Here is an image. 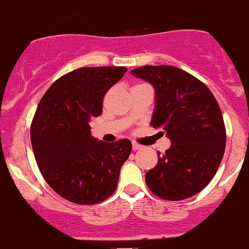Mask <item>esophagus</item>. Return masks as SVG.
Segmentation results:
<instances>
[{"instance_id":"esophagus-1","label":"esophagus","mask_w":249,"mask_h":249,"mask_svg":"<svg viewBox=\"0 0 249 249\" xmlns=\"http://www.w3.org/2000/svg\"><path fill=\"white\" fill-rule=\"evenodd\" d=\"M132 147H133V151H138V149L142 148V146L139 145V143H136V142H133L132 143Z\"/></svg>"}]
</instances>
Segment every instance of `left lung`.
Instances as JSON below:
<instances>
[{
	"mask_svg": "<svg viewBox=\"0 0 249 249\" xmlns=\"http://www.w3.org/2000/svg\"><path fill=\"white\" fill-rule=\"evenodd\" d=\"M132 74L153 85L151 124L172 143L165 154L158 152L157 166L146 173L147 186L162 199L195 196L213 178L226 148V127L215 96L204 83L175 66H141Z\"/></svg>",
	"mask_w": 249,
	"mask_h": 249,
	"instance_id": "8db88e82",
	"label": "left lung"
}]
</instances>
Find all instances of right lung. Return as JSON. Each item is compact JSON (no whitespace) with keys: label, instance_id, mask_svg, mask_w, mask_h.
Listing matches in <instances>:
<instances>
[{"label":"right lung","instance_id":"right-lung-1","mask_svg":"<svg viewBox=\"0 0 249 249\" xmlns=\"http://www.w3.org/2000/svg\"><path fill=\"white\" fill-rule=\"evenodd\" d=\"M125 71L101 66L69 72L51 85L36 108L31 125L36 164L51 188L72 203H101L117 188L132 142L98 141L89 121L102 114L104 95Z\"/></svg>","mask_w":249,"mask_h":249}]
</instances>
